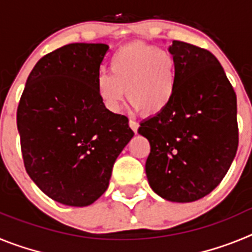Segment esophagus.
I'll use <instances>...</instances> for the list:
<instances>
[{"label":"esophagus","mask_w":252,"mask_h":252,"mask_svg":"<svg viewBox=\"0 0 252 252\" xmlns=\"http://www.w3.org/2000/svg\"><path fill=\"white\" fill-rule=\"evenodd\" d=\"M128 125H130V127L133 130V132H137V128H139V124H137L136 121H133V120H130Z\"/></svg>","instance_id":"obj_1"}]
</instances>
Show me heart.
<instances>
[{"instance_id": "1", "label": "heart", "mask_w": 252, "mask_h": 252, "mask_svg": "<svg viewBox=\"0 0 252 252\" xmlns=\"http://www.w3.org/2000/svg\"><path fill=\"white\" fill-rule=\"evenodd\" d=\"M145 115H157L170 103L175 90V58L155 45L133 43L110 60V73L97 78L95 90L107 110L117 112L125 97Z\"/></svg>"}]
</instances>
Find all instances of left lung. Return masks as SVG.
Returning <instances> with one entry per match:
<instances>
[{"instance_id":"1","label":"left lung","mask_w":252,"mask_h":252,"mask_svg":"<svg viewBox=\"0 0 252 252\" xmlns=\"http://www.w3.org/2000/svg\"><path fill=\"white\" fill-rule=\"evenodd\" d=\"M175 90L170 103L140 124L150 142L145 164L154 192L188 203L221 183L239 146L236 93L217 58L174 40Z\"/></svg>"}]
</instances>
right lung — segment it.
<instances>
[{
  "instance_id": "right-lung-1",
  "label": "right lung",
  "mask_w": 252,
  "mask_h": 252,
  "mask_svg": "<svg viewBox=\"0 0 252 252\" xmlns=\"http://www.w3.org/2000/svg\"><path fill=\"white\" fill-rule=\"evenodd\" d=\"M106 44H68L35 64L17 107L29 177L49 198L86 207L108 188L133 136L128 119L102 104L95 82Z\"/></svg>"
}]
</instances>
